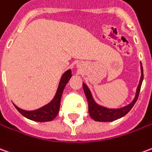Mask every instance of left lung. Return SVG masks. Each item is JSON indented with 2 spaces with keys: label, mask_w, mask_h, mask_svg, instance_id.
<instances>
[{
  "label": "left lung",
  "mask_w": 152,
  "mask_h": 152,
  "mask_svg": "<svg viewBox=\"0 0 152 152\" xmlns=\"http://www.w3.org/2000/svg\"><path fill=\"white\" fill-rule=\"evenodd\" d=\"M142 80L143 69L142 63H141V78H140L139 84L137 86V91H136L135 97L129 104L122 107V108H118V109H109V108H107L104 106L98 104L96 102L94 101L89 87L87 86L85 83L82 84L84 92H85L87 101H88L89 114L91 117V118L94 119V121H97V122H112V121L117 120L122 117L125 116L131 110V109L135 104L136 101L138 98L139 92H140V89L142 86Z\"/></svg>",
  "instance_id": "8db88e82"
}]
</instances>
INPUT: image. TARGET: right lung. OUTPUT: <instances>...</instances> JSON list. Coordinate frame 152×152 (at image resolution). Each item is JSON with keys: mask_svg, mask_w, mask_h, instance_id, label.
Wrapping results in <instances>:
<instances>
[{"mask_svg": "<svg viewBox=\"0 0 152 152\" xmlns=\"http://www.w3.org/2000/svg\"><path fill=\"white\" fill-rule=\"evenodd\" d=\"M71 77H72V70L69 69L61 76L54 98L48 104H47L46 105L43 106L38 109H35V110H24V109H20L15 104H14V105L23 116L30 120L36 121V122H43V123L53 120L59 112L61 94H62L63 90L65 88L66 85L69 81V80L71 79Z\"/></svg>", "mask_w": 152, "mask_h": 152, "instance_id": "right-lung-1", "label": "right lung"}]
</instances>
